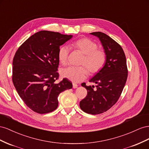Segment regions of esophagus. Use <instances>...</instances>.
<instances>
[{"instance_id":"34e87169","label":"esophagus","mask_w":149,"mask_h":149,"mask_svg":"<svg viewBox=\"0 0 149 149\" xmlns=\"http://www.w3.org/2000/svg\"><path fill=\"white\" fill-rule=\"evenodd\" d=\"M72 85H73V88H77V87H78V85L77 84H75V83H73V84H72Z\"/></svg>"}]
</instances>
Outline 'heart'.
I'll use <instances>...</instances> for the list:
<instances>
[{
    "label": "heart",
    "mask_w": 149,
    "mask_h": 149,
    "mask_svg": "<svg viewBox=\"0 0 149 149\" xmlns=\"http://www.w3.org/2000/svg\"><path fill=\"white\" fill-rule=\"evenodd\" d=\"M71 46L84 55L81 64L86 65L91 74L97 73L104 66L106 62L105 52L102 49H97V45L91 39L87 38L80 39L72 42ZM69 52L70 47L68 45H63L59 48L58 58L62 64L65 65L67 63ZM87 69L85 66H69L63 69L61 74L63 77L72 82H79L87 77L88 74Z\"/></svg>",
    "instance_id": "heart-1"
}]
</instances>
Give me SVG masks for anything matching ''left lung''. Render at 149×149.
<instances>
[{"instance_id":"left-lung-1","label":"left lung","mask_w":149,"mask_h":149,"mask_svg":"<svg viewBox=\"0 0 149 149\" xmlns=\"http://www.w3.org/2000/svg\"><path fill=\"white\" fill-rule=\"evenodd\" d=\"M101 42L106 54L104 66L89 81L97 84L87 86V95L80 102L84 112L92 115L105 112L116 104L122 92L127 81V70L125 55L121 46L111 37L101 32L91 33Z\"/></svg>"}]
</instances>
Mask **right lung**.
Instances as JSON below:
<instances>
[{
  "label": "right lung",
  "instance_id": "right-lung-1",
  "mask_svg": "<svg viewBox=\"0 0 149 149\" xmlns=\"http://www.w3.org/2000/svg\"><path fill=\"white\" fill-rule=\"evenodd\" d=\"M72 37L58 32L42 31L25 40L13 59L12 82L20 97L33 112L43 114L56 110L58 96L72 84L58 79L60 46Z\"/></svg>",
  "mask_w": 149,
  "mask_h": 149
}]
</instances>
